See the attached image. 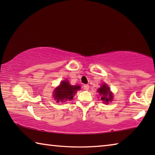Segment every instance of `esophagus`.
<instances>
[{
    "label": "esophagus",
    "instance_id": "obj_1",
    "mask_svg": "<svg viewBox=\"0 0 155 155\" xmlns=\"http://www.w3.org/2000/svg\"><path fill=\"white\" fill-rule=\"evenodd\" d=\"M83 88L85 89V90H88L89 88H90V86H89L88 85H83Z\"/></svg>",
    "mask_w": 155,
    "mask_h": 155
}]
</instances>
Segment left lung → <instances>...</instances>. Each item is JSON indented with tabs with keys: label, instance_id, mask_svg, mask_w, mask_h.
Wrapping results in <instances>:
<instances>
[{
	"label": "left lung",
	"instance_id": "8db88e82",
	"mask_svg": "<svg viewBox=\"0 0 155 155\" xmlns=\"http://www.w3.org/2000/svg\"><path fill=\"white\" fill-rule=\"evenodd\" d=\"M97 91L99 93L101 96V100L104 102V104H108L113 101V93L110 91V88L105 83H103L101 87L98 88Z\"/></svg>",
	"mask_w": 155,
	"mask_h": 155
}]
</instances>
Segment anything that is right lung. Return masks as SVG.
<instances>
[{
  "label": "right lung",
  "mask_w": 155,
  "mask_h": 155,
  "mask_svg": "<svg viewBox=\"0 0 155 155\" xmlns=\"http://www.w3.org/2000/svg\"><path fill=\"white\" fill-rule=\"evenodd\" d=\"M81 90L80 85H71L68 80L61 81L60 85L54 89L53 98L56 102H64L71 101L78 90Z\"/></svg>",
  "instance_id": "obj_1"
}]
</instances>
